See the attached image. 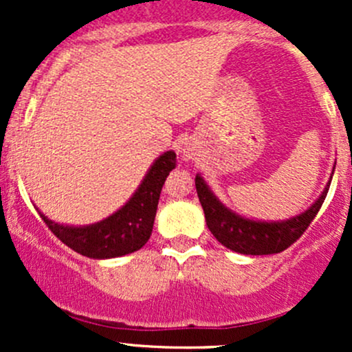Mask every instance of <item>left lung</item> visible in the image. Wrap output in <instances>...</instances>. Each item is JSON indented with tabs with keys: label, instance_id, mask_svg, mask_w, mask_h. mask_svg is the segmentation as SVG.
Wrapping results in <instances>:
<instances>
[{
	"label": "left lung",
	"instance_id": "obj_1",
	"mask_svg": "<svg viewBox=\"0 0 352 352\" xmlns=\"http://www.w3.org/2000/svg\"><path fill=\"white\" fill-rule=\"evenodd\" d=\"M329 187L322 192L318 201L301 212L300 216L279 223H261L245 219L242 216L235 214L230 209H226L221 202L212 196L211 190L204 184L201 177L196 175V189L199 201L204 209L206 223L212 235L216 236L219 243L226 248L245 255H269L279 254L291 247L310 226L317 212L320 211L324 204L325 196L329 192Z\"/></svg>",
	"mask_w": 352,
	"mask_h": 352
}]
</instances>
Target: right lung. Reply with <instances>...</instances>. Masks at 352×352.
<instances>
[{
  "label": "right lung",
  "mask_w": 352,
  "mask_h": 352,
  "mask_svg": "<svg viewBox=\"0 0 352 352\" xmlns=\"http://www.w3.org/2000/svg\"><path fill=\"white\" fill-rule=\"evenodd\" d=\"M175 165L177 156L173 151L163 153L151 165L127 204L97 225L74 228L52 223L42 212L41 218L63 243L85 257L112 258L136 252L150 240L160 192Z\"/></svg>",
  "instance_id": "obj_1"
}]
</instances>
